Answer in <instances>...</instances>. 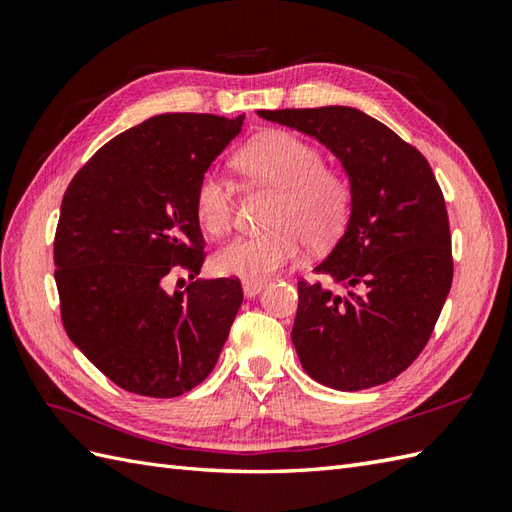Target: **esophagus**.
<instances>
[{
  "mask_svg": "<svg viewBox=\"0 0 512 512\" xmlns=\"http://www.w3.org/2000/svg\"><path fill=\"white\" fill-rule=\"evenodd\" d=\"M242 286H244V295L246 297H255V295H259V292L266 288V281H244Z\"/></svg>",
  "mask_w": 512,
  "mask_h": 512,
  "instance_id": "obj_1",
  "label": "esophagus"
}]
</instances>
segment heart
I'll list each match as a JSON object with an SVG mask.
<instances>
[{
  "label": "heart",
  "mask_w": 512,
  "mask_h": 512,
  "mask_svg": "<svg viewBox=\"0 0 512 512\" xmlns=\"http://www.w3.org/2000/svg\"><path fill=\"white\" fill-rule=\"evenodd\" d=\"M242 176L277 191L268 215L270 231L242 235L217 250V273L264 281L292 264L306 239L325 246L343 231L352 206V184L341 169L325 165L319 147L284 129L266 132L237 151ZM235 191L222 173L206 171L195 187V217L213 237L233 224Z\"/></svg>",
  "instance_id": "obj_1"
}]
</instances>
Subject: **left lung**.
<instances>
[{"mask_svg": "<svg viewBox=\"0 0 512 512\" xmlns=\"http://www.w3.org/2000/svg\"><path fill=\"white\" fill-rule=\"evenodd\" d=\"M330 147L352 182V213L317 273L299 281L292 343L317 383L383 385L429 343L453 281L449 213L427 158L354 107L259 110Z\"/></svg>", "mask_w": 512, "mask_h": 512, "instance_id": "left-lung-1", "label": "left lung"}]
</instances>
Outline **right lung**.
I'll return each instance as SVG.
<instances>
[{
    "label": "right lung",
    "instance_id": "1",
    "mask_svg": "<svg viewBox=\"0 0 512 512\" xmlns=\"http://www.w3.org/2000/svg\"><path fill=\"white\" fill-rule=\"evenodd\" d=\"M244 116L160 114L105 143L63 193L54 281L63 328L138 396L176 398L213 372L244 292L235 277L165 290L206 259L195 187Z\"/></svg>",
    "mask_w": 512,
    "mask_h": 512
}]
</instances>
